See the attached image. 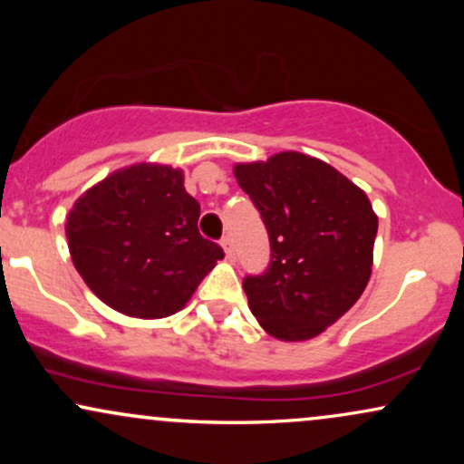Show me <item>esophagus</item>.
<instances>
[{
  "mask_svg": "<svg viewBox=\"0 0 464 464\" xmlns=\"http://www.w3.org/2000/svg\"><path fill=\"white\" fill-rule=\"evenodd\" d=\"M222 248H225V255H227V259L228 262H233V259H236V246H233V239H231V236H225L222 237Z\"/></svg>",
  "mask_w": 464,
  "mask_h": 464,
  "instance_id": "34e87169",
  "label": "esophagus"
}]
</instances>
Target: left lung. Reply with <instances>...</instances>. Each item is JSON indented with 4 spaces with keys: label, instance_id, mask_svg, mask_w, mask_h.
<instances>
[{
    "label": "left lung",
    "instance_id": "left-lung-1",
    "mask_svg": "<svg viewBox=\"0 0 464 464\" xmlns=\"http://www.w3.org/2000/svg\"><path fill=\"white\" fill-rule=\"evenodd\" d=\"M233 174L270 237L268 270L244 279L250 312L285 343L323 334L371 279L377 216L369 196L329 163L292 150L237 163Z\"/></svg>",
    "mask_w": 464,
    "mask_h": 464
}]
</instances>
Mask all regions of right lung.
Wrapping results in <instances>:
<instances>
[{"label": "right lung", "mask_w": 464, "mask_h": 464, "mask_svg": "<svg viewBox=\"0 0 464 464\" xmlns=\"http://www.w3.org/2000/svg\"><path fill=\"white\" fill-rule=\"evenodd\" d=\"M200 205L183 169L135 163L109 174L67 216L72 262L98 299L132 318L183 310L225 257L198 233Z\"/></svg>", "instance_id": "add662e5"}]
</instances>
